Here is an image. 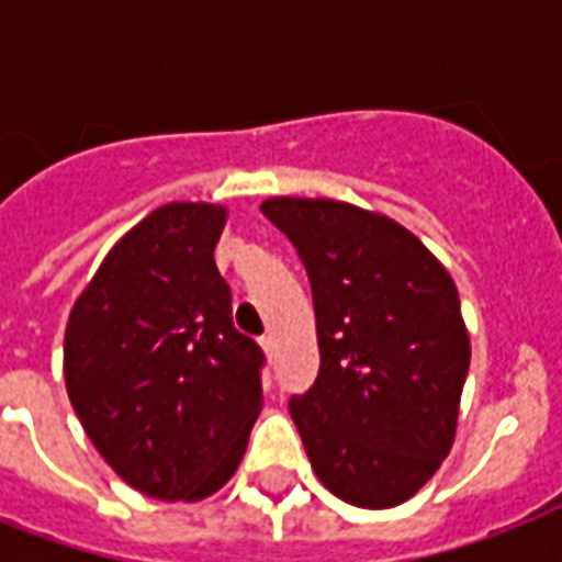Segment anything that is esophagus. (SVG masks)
Returning <instances> with one entry per match:
<instances>
[{
    "instance_id": "1",
    "label": "esophagus",
    "mask_w": 562,
    "mask_h": 562,
    "mask_svg": "<svg viewBox=\"0 0 562 562\" xmlns=\"http://www.w3.org/2000/svg\"><path fill=\"white\" fill-rule=\"evenodd\" d=\"M259 347H262V350H265V356H268V359H271V356H273V350H277V344H273V338H271V335H265L262 341H259Z\"/></svg>"
}]
</instances>
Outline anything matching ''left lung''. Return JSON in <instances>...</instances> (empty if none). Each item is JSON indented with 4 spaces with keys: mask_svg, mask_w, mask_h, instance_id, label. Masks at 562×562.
I'll list each match as a JSON object with an SVG mask.
<instances>
[{
    "mask_svg": "<svg viewBox=\"0 0 562 562\" xmlns=\"http://www.w3.org/2000/svg\"><path fill=\"white\" fill-rule=\"evenodd\" d=\"M312 282L321 373L289 402L312 470L347 505L408 502L454 443L470 333L411 229L329 198H268Z\"/></svg>",
    "mask_w": 562,
    "mask_h": 562,
    "instance_id": "1",
    "label": "left lung"
}]
</instances>
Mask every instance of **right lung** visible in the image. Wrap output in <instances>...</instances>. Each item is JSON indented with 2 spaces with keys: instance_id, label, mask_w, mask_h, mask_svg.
Here are the masks:
<instances>
[{
  "instance_id": "right-lung-1",
  "label": "right lung",
  "mask_w": 562,
  "mask_h": 562,
  "mask_svg": "<svg viewBox=\"0 0 562 562\" xmlns=\"http://www.w3.org/2000/svg\"><path fill=\"white\" fill-rule=\"evenodd\" d=\"M227 206L175 201L110 247L64 335L66 393L119 479L198 502L233 479L262 411V350L215 268Z\"/></svg>"
}]
</instances>
